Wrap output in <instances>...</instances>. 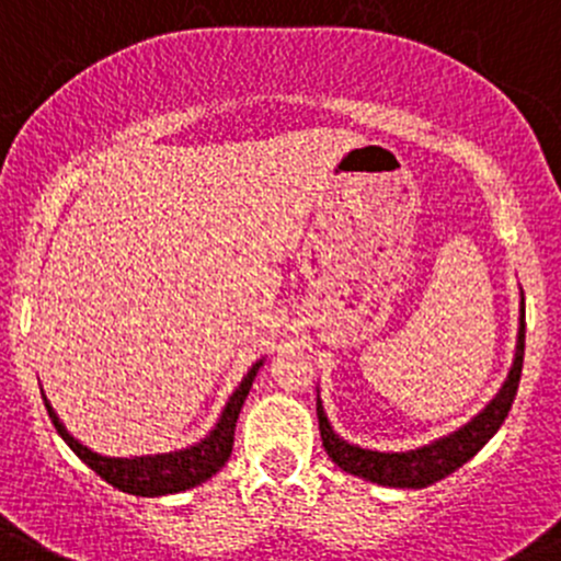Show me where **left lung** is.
Wrapping results in <instances>:
<instances>
[{"label": "left lung", "mask_w": 561, "mask_h": 561, "mask_svg": "<svg viewBox=\"0 0 561 561\" xmlns=\"http://www.w3.org/2000/svg\"><path fill=\"white\" fill-rule=\"evenodd\" d=\"M524 293L522 304H518V336H516V355H513V366L507 371L505 382L496 390L494 399L463 426L456 432L443 434L434 443L421 445L412 450H371L360 448V445L347 443L333 432L331 421H328L325 410H322L320 390H317V421H320V437L322 448L328 450L331 461L339 469L358 478L369 480L377 485H390V489H426V485L437 483V480L448 478L458 467L469 461L505 423L507 412H511L513 399H516L518 380H522L524 366V336H526V317H524Z\"/></svg>", "instance_id": "obj_1"}]
</instances>
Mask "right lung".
<instances>
[{
    "label": "right lung",
    "mask_w": 561,
    "mask_h": 561,
    "mask_svg": "<svg viewBox=\"0 0 561 561\" xmlns=\"http://www.w3.org/2000/svg\"><path fill=\"white\" fill-rule=\"evenodd\" d=\"M265 358L254 360L244 375V380L239 382V388L230 393L228 404L219 412L217 423H214L211 432L195 445H186L181 450H171V454H146V456H103L98 450L87 448L83 443H78L70 432L65 428V423L59 421V415L54 412L50 401L45 399V410H48L50 423L59 432V437L70 445V450L81 458L87 467H92L105 483H111L113 489L124 491V494L135 496H165V494H179V491L195 489V485L211 480L219 469L228 463L230 454H233V434H236V421H239V412L244 407L249 388H252L254 377H257L260 366Z\"/></svg>",
    "instance_id": "1"
}]
</instances>
